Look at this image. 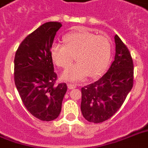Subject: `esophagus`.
<instances>
[{"mask_svg":"<svg viewBox=\"0 0 148 148\" xmlns=\"http://www.w3.org/2000/svg\"><path fill=\"white\" fill-rule=\"evenodd\" d=\"M67 87H68V88L69 89H74L76 88L77 85L76 84H73V83H68V84H67Z\"/></svg>","mask_w":148,"mask_h":148,"instance_id":"obj_1","label":"esophagus"}]
</instances>
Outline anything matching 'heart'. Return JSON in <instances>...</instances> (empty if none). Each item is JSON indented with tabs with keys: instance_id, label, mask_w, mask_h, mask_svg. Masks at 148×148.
<instances>
[{
	"instance_id": "b5f03b06",
	"label": "heart",
	"mask_w": 148,
	"mask_h": 148,
	"mask_svg": "<svg viewBox=\"0 0 148 148\" xmlns=\"http://www.w3.org/2000/svg\"><path fill=\"white\" fill-rule=\"evenodd\" d=\"M65 45L54 42L50 47V56L56 66L66 68L74 60L77 64L64 71L62 78L79 82L88 75L96 77L109 66L112 56V43L106 36L87 31L74 32L64 38Z\"/></svg>"
}]
</instances>
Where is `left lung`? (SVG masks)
Segmentation results:
<instances>
[{
	"instance_id": "obj_1",
	"label": "left lung",
	"mask_w": 148,
	"mask_h": 148,
	"mask_svg": "<svg viewBox=\"0 0 148 148\" xmlns=\"http://www.w3.org/2000/svg\"><path fill=\"white\" fill-rule=\"evenodd\" d=\"M116 55L108 71L97 82L82 88L81 110L84 119L99 123L121 107L134 85V63L127 46L114 37Z\"/></svg>"
}]
</instances>
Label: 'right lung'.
Returning a JSON list of instances; mask_svg holds the SVG:
<instances>
[{
    "instance_id": "right-lung-1",
    "label": "right lung",
    "mask_w": 148,
    "mask_h": 148,
    "mask_svg": "<svg viewBox=\"0 0 148 148\" xmlns=\"http://www.w3.org/2000/svg\"><path fill=\"white\" fill-rule=\"evenodd\" d=\"M60 22L44 23L25 37L14 56V83L27 110L42 121H52L60 113L66 84H55L50 47Z\"/></svg>"
}]
</instances>
